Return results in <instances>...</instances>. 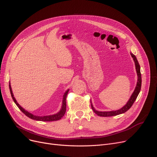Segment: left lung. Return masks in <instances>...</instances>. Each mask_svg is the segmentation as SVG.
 <instances>
[{"label":"left lung","instance_id":"1","mask_svg":"<svg viewBox=\"0 0 157 157\" xmlns=\"http://www.w3.org/2000/svg\"><path fill=\"white\" fill-rule=\"evenodd\" d=\"M131 56L133 59V61L135 62V69H136V71H137V85L135 86V90L133 92L132 95H131L130 98H129V101L127 102L126 105H125L123 107L121 108L119 110H115V111H110V112H99L98 111L96 110H95V108H94L92 103H91V107L92 109L93 110V111L95 112V113H96L100 117H110V116H115V115H117L121 113H123L126 112H127L129 108L132 107V106L133 105V104L134 103L135 101L137 99L138 95L141 89V83H142V78H141V74H140V65L138 62L137 59L136 58V56L134 55L133 54L130 53ZM91 102V101H90Z\"/></svg>","mask_w":157,"mask_h":157}]
</instances>
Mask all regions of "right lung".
<instances>
[{
  "label": "right lung",
  "instance_id": "add662e5",
  "mask_svg": "<svg viewBox=\"0 0 157 157\" xmlns=\"http://www.w3.org/2000/svg\"><path fill=\"white\" fill-rule=\"evenodd\" d=\"M10 86V93L11 95V97L13 98V101L15 102V103L17 105V106L18 107V108L20 109V110H21L26 116H28V117H29L31 119L33 120H36V121H58L62 119L63 117V115L66 112V98H67V95L69 92V89H68L64 94L63 95V101H62V108H61V110H59V112H58L56 114H54V115H46V116H37V115H33L31 113H29V112L26 111L25 110L21 107V106H20V105L17 103L15 98H14V95H13V92H12V89H11V87L10 85V83L9 85Z\"/></svg>",
  "mask_w": 157,
  "mask_h": 157
}]
</instances>
